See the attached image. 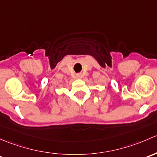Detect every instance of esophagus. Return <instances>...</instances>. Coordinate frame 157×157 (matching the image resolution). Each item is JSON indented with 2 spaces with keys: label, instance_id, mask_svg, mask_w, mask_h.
Instances as JSON below:
<instances>
[{
  "label": "esophagus",
  "instance_id": "esophagus-1",
  "mask_svg": "<svg viewBox=\"0 0 157 157\" xmlns=\"http://www.w3.org/2000/svg\"><path fill=\"white\" fill-rule=\"evenodd\" d=\"M81 77H82V75H81L80 74H78V75H77V78H81Z\"/></svg>",
  "mask_w": 157,
  "mask_h": 157
}]
</instances>
